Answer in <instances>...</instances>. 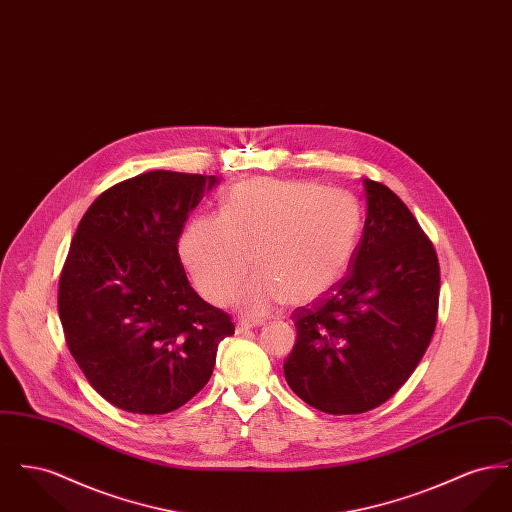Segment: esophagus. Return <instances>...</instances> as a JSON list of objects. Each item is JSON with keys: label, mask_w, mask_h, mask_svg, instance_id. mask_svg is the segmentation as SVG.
<instances>
[{"label": "esophagus", "mask_w": 512, "mask_h": 512, "mask_svg": "<svg viewBox=\"0 0 512 512\" xmlns=\"http://www.w3.org/2000/svg\"><path fill=\"white\" fill-rule=\"evenodd\" d=\"M261 324H263L261 320H249V318H242V320H238L236 330H238V334H240V332H247V330H251V328H255V326H261Z\"/></svg>", "instance_id": "esophagus-1"}]
</instances>
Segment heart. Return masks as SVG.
I'll return each mask as SVG.
<instances>
[{
    "mask_svg": "<svg viewBox=\"0 0 512 512\" xmlns=\"http://www.w3.org/2000/svg\"><path fill=\"white\" fill-rule=\"evenodd\" d=\"M361 234V207L315 182L251 178L224 195L220 215H201L180 240L195 288L224 303L247 270H259L234 301L247 313L305 305L345 276Z\"/></svg>",
    "mask_w": 512,
    "mask_h": 512,
    "instance_id": "heart-1",
    "label": "heart"
}]
</instances>
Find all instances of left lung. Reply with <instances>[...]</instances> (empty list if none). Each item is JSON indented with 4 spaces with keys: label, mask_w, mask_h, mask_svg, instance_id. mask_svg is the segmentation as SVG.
Instances as JSON below:
<instances>
[{
    "label": "left lung",
    "mask_w": 512,
    "mask_h": 512,
    "mask_svg": "<svg viewBox=\"0 0 512 512\" xmlns=\"http://www.w3.org/2000/svg\"><path fill=\"white\" fill-rule=\"evenodd\" d=\"M365 190V228L347 274L292 315L297 341L286 382L322 413L361 414L386 403L438 324L434 244L388 186L365 178Z\"/></svg>",
    "instance_id": "left-lung-1"
}]
</instances>
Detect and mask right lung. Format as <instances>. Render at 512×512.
<instances>
[{"instance_id":"obj_1","label":"right lung","mask_w":512,"mask_h":512,"mask_svg":"<svg viewBox=\"0 0 512 512\" xmlns=\"http://www.w3.org/2000/svg\"><path fill=\"white\" fill-rule=\"evenodd\" d=\"M219 176L149 171L107 188L80 220L59 318L90 386L122 411L165 414L201 390L232 317L188 282L178 238Z\"/></svg>"}]
</instances>
